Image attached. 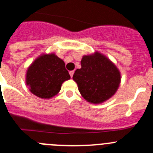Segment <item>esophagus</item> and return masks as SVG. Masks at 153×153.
<instances>
[{"mask_svg": "<svg viewBox=\"0 0 153 153\" xmlns=\"http://www.w3.org/2000/svg\"><path fill=\"white\" fill-rule=\"evenodd\" d=\"M69 74H70V75H71V77H72L74 75V71H70Z\"/></svg>", "mask_w": 153, "mask_h": 153, "instance_id": "1", "label": "esophagus"}]
</instances>
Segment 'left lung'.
I'll return each instance as SVG.
<instances>
[{
    "instance_id": "8db88e82",
    "label": "left lung",
    "mask_w": 153,
    "mask_h": 153,
    "mask_svg": "<svg viewBox=\"0 0 153 153\" xmlns=\"http://www.w3.org/2000/svg\"><path fill=\"white\" fill-rule=\"evenodd\" d=\"M81 65L82 68L75 71L72 78L87 101L100 104L116 93L120 83V73L105 56L98 52L84 56Z\"/></svg>"
}]
</instances>
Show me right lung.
<instances>
[{"mask_svg": "<svg viewBox=\"0 0 153 153\" xmlns=\"http://www.w3.org/2000/svg\"><path fill=\"white\" fill-rule=\"evenodd\" d=\"M70 78L62 59L54 53L42 54L27 69L26 84L34 95L49 99L56 95Z\"/></svg>", "mask_w": 153, "mask_h": 153, "instance_id": "add662e5", "label": "right lung"}]
</instances>
